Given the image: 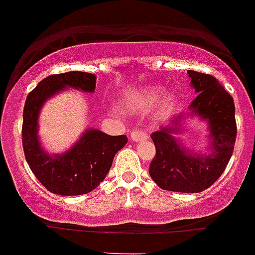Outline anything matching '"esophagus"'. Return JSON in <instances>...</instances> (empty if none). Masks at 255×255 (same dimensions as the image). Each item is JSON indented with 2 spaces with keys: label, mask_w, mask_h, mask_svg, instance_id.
I'll return each instance as SVG.
<instances>
[{
  "label": "esophagus",
  "mask_w": 255,
  "mask_h": 255,
  "mask_svg": "<svg viewBox=\"0 0 255 255\" xmlns=\"http://www.w3.org/2000/svg\"><path fill=\"white\" fill-rule=\"evenodd\" d=\"M130 135H131V140L134 141L145 140V139H148V134L147 132H144L143 130H132Z\"/></svg>",
  "instance_id": "34e87169"
}]
</instances>
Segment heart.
<instances>
[{"label":"heart","mask_w":255,"mask_h":255,"mask_svg":"<svg viewBox=\"0 0 255 255\" xmlns=\"http://www.w3.org/2000/svg\"><path fill=\"white\" fill-rule=\"evenodd\" d=\"M159 97H161L159 89H155V88L141 89L139 92H135L128 98V107L135 111H148L158 102Z\"/></svg>","instance_id":"1"}]
</instances>
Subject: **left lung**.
Wrapping results in <instances>:
<instances>
[{
    "mask_svg": "<svg viewBox=\"0 0 255 255\" xmlns=\"http://www.w3.org/2000/svg\"><path fill=\"white\" fill-rule=\"evenodd\" d=\"M191 85L198 96L191 102V112L209 123L213 138V153L199 155L181 147L173 138L181 126L182 116H177L170 125L152 132L155 155L149 166L153 181L163 190L180 193H199L217 181L222 175L235 145V105L231 94L218 83L215 76L189 70Z\"/></svg>",
    "mask_w": 255,
    "mask_h": 255,
    "instance_id": "obj_1",
    "label": "left lung"
}]
</instances>
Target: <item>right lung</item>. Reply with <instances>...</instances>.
I'll list each match as a JSON object with an SVG mask.
<instances>
[{"mask_svg": "<svg viewBox=\"0 0 255 255\" xmlns=\"http://www.w3.org/2000/svg\"><path fill=\"white\" fill-rule=\"evenodd\" d=\"M65 87L93 92L96 76L69 71L44 78L26 97L22 112V148L31 172L47 190L60 195H82L94 190L105 180L115 154L128 143V138L91 129L65 154H47L38 141V115L44 101Z\"/></svg>", "mask_w": 255, "mask_h": 255, "instance_id": "right-lung-1", "label": "right lung"}]
</instances>
